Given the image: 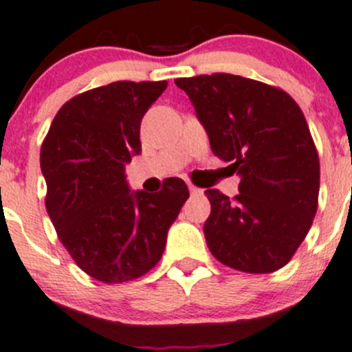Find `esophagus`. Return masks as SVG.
I'll use <instances>...</instances> for the list:
<instances>
[{
  "label": "esophagus",
  "mask_w": 352,
  "mask_h": 352,
  "mask_svg": "<svg viewBox=\"0 0 352 352\" xmlns=\"http://www.w3.org/2000/svg\"><path fill=\"white\" fill-rule=\"evenodd\" d=\"M187 187H189V191H191V195H199V192H203L199 187H196L195 184H187Z\"/></svg>",
  "instance_id": "obj_1"
}]
</instances>
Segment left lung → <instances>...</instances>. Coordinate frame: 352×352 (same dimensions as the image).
<instances>
[{"mask_svg":"<svg viewBox=\"0 0 352 352\" xmlns=\"http://www.w3.org/2000/svg\"><path fill=\"white\" fill-rule=\"evenodd\" d=\"M213 154L241 177L229 199L206 189L205 238L213 257L250 274L287 265L313 226L320 157L297 102L281 88L228 72L179 78Z\"/></svg>","mask_w":352,"mask_h":352,"instance_id":"obj_1","label":"left lung"}]
</instances>
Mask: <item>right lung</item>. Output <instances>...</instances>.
I'll return each instance as SVG.
<instances>
[{
  "mask_svg": "<svg viewBox=\"0 0 352 352\" xmlns=\"http://www.w3.org/2000/svg\"><path fill=\"white\" fill-rule=\"evenodd\" d=\"M166 81H114L72 97L41 146L47 212L65 250L102 283L137 280L160 262L189 198L182 179L131 192L124 165L142 151L140 121Z\"/></svg>",
  "mask_w": 352,
  "mask_h": 352,
  "instance_id": "1",
  "label": "right lung"
}]
</instances>
